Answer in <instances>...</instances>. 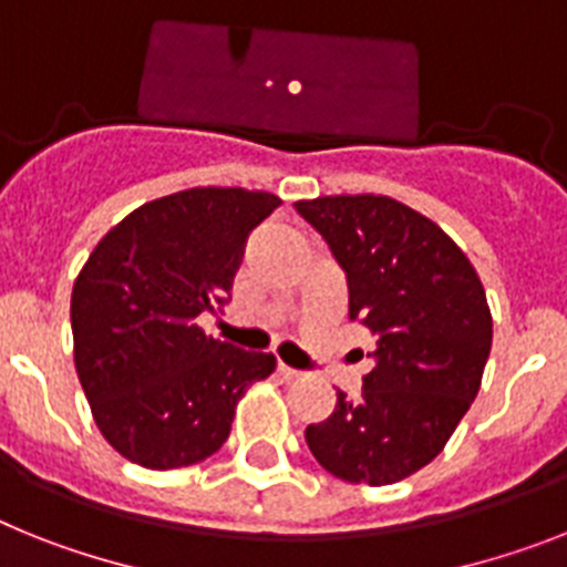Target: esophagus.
I'll return each instance as SVG.
<instances>
[{
  "label": "esophagus",
  "instance_id": "obj_1",
  "mask_svg": "<svg viewBox=\"0 0 567 567\" xmlns=\"http://www.w3.org/2000/svg\"><path fill=\"white\" fill-rule=\"evenodd\" d=\"M276 372H279V378L282 380H288V383L297 378H302V372H297V369H291V365H285L282 360H279V365H276Z\"/></svg>",
  "mask_w": 567,
  "mask_h": 567
}]
</instances>
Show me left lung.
<instances>
[{
    "label": "left lung",
    "instance_id": "left-lung-1",
    "mask_svg": "<svg viewBox=\"0 0 567 567\" xmlns=\"http://www.w3.org/2000/svg\"><path fill=\"white\" fill-rule=\"evenodd\" d=\"M349 285V320L374 337L363 394L306 430L308 450L351 484H394L446 446L482 386L493 346L484 285L435 221L389 195L293 204Z\"/></svg>",
    "mask_w": 567,
    "mask_h": 567
}]
</instances>
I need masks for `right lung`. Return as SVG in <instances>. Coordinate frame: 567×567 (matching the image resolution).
<instances>
[{"instance_id": "add662e5", "label": "right lung", "mask_w": 567, "mask_h": 567, "mask_svg": "<svg viewBox=\"0 0 567 567\" xmlns=\"http://www.w3.org/2000/svg\"><path fill=\"white\" fill-rule=\"evenodd\" d=\"M282 198L193 187L132 210L97 241L71 291L74 365L109 444L146 470L210 458L236 403L276 369L265 351L204 334L225 302L245 241Z\"/></svg>"}]
</instances>
